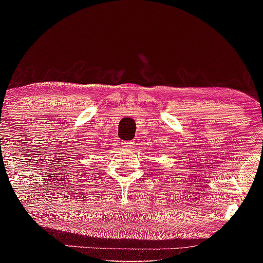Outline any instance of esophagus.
Segmentation results:
<instances>
[{
	"instance_id": "34e87169",
	"label": "esophagus",
	"mask_w": 263,
	"mask_h": 263,
	"mask_svg": "<svg viewBox=\"0 0 263 263\" xmlns=\"http://www.w3.org/2000/svg\"><path fill=\"white\" fill-rule=\"evenodd\" d=\"M122 145L124 146V147H132L133 142L132 141H123Z\"/></svg>"
}]
</instances>
